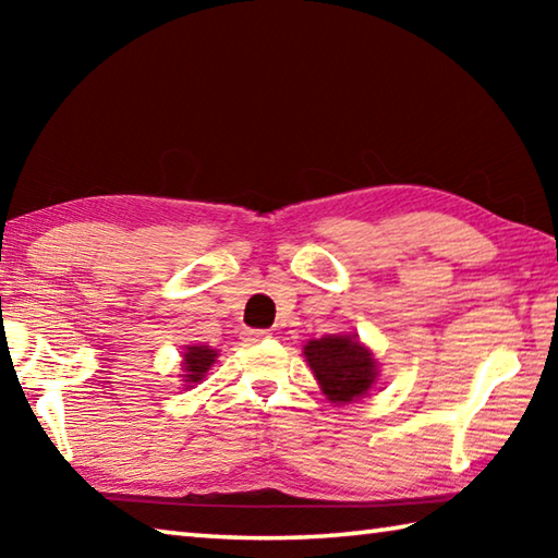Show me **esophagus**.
I'll list each match as a JSON object with an SVG mask.
<instances>
[{"label":"esophagus","mask_w":558,"mask_h":558,"mask_svg":"<svg viewBox=\"0 0 558 558\" xmlns=\"http://www.w3.org/2000/svg\"><path fill=\"white\" fill-rule=\"evenodd\" d=\"M268 337H270V332H266V329H243V335H241L245 344H258Z\"/></svg>","instance_id":"obj_1"}]
</instances>
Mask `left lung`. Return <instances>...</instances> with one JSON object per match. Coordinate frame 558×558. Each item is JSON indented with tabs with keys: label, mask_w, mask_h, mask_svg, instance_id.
<instances>
[{
	"label": "left lung",
	"mask_w": 558,
	"mask_h": 558,
	"mask_svg": "<svg viewBox=\"0 0 558 558\" xmlns=\"http://www.w3.org/2000/svg\"><path fill=\"white\" fill-rule=\"evenodd\" d=\"M305 356L323 393L332 403L362 399L376 381V359L356 335H327L310 339Z\"/></svg>",
	"instance_id": "8db88e82"
}]
</instances>
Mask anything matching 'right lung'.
I'll list each match as a JSON object with an SVG mask.
<instances>
[{
	"label": "right lung",
	"instance_id": "add662e5",
	"mask_svg": "<svg viewBox=\"0 0 558 558\" xmlns=\"http://www.w3.org/2000/svg\"><path fill=\"white\" fill-rule=\"evenodd\" d=\"M182 376L184 381L192 386V384H199L206 372L211 369V364L216 362V356H219V352L216 349H209L206 344H196V347H186L184 354H182Z\"/></svg>",
	"mask_w": 558,
	"mask_h": 558
}]
</instances>
